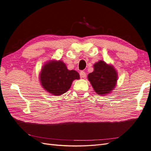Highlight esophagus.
<instances>
[{
  "mask_svg": "<svg viewBox=\"0 0 151 151\" xmlns=\"http://www.w3.org/2000/svg\"><path fill=\"white\" fill-rule=\"evenodd\" d=\"M80 76H81V78L85 79V78H86V72H84V71H81V72H80Z\"/></svg>",
  "mask_w": 151,
  "mask_h": 151,
  "instance_id": "esophagus-1",
  "label": "esophagus"
}]
</instances>
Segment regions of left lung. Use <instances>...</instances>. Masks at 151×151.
I'll return each instance as SVG.
<instances>
[{"mask_svg":"<svg viewBox=\"0 0 151 151\" xmlns=\"http://www.w3.org/2000/svg\"><path fill=\"white\" fill-rule=\"evenodd\" d=\"M94 71L89 73L88 79L94 91L99 95H107L112 92L116 85L118 74L111 64L103 60L95 63Z\"/></svg>","mask_w":151,"mask_h":151,"instance_id":"obj_1","label":"left lung"}]
</instances>
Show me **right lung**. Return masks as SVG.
<instances>
[{"mask_svg":"<svg viewBox=\"0 0 151 151\" xmlns=\"http://www.w3.org/2000/svg\"><path fill=\"white\" fill-rule=\"evenodd\" d=\"M79 79V73L74 70H68L62 60L48 61L40 73V81L43 88L56 96L65 93L70 88L73 81Z\"/></svg>","mask_w":151,"mask_h":151,"instance_id":"1","label":"right lung"}]
</instances>
